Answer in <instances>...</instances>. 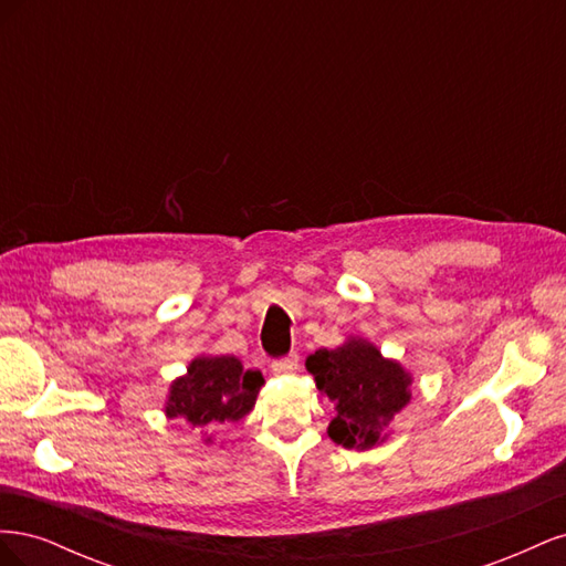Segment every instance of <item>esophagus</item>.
Returning <instances> with one entry per match:
<instances>
[{
	"instance_id": "34e87169",
	"label": "esophagus",
	"mask_w": 566,
	"mask_h": 566,
	"mask_svg": "<svg viewBox=\"0 0 566 566\" xmlns=\"http://www.w3.org/2000/svg\"><path fill=\"white\" fill-rule=\"evenodd\" d=\"M297 366H300V356L293 352L283 358H276V361L271 364V370L276 375H293L297 370Z\"/></svg>"
}]
</instances>
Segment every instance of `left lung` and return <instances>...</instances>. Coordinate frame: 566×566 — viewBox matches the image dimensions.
Masks as SVG:
<instances>
[{
  "label": "left lung",
  "instance_id": "8db88e82",
  "mask_svg": "<svg viewBox=\"0 0 566 566\" xmlns=\"http://www.w3.org/2000/svg\"><path fill=\"white\" fill-rule=\"evenodd\" d=\"M318 391L335 403L328 437L345 449H373L387 439L391 418L410 401V375L361 337L306 358Z\"/></svg>",
  "mask_w": 566,
  "mask_h": 566
}]
</instances>
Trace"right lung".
<instances>
[{
    "label": "right lung",
    "instance_id": "right-lung-1",
    "mask_svg": "<svg viewBox=\"0 0 566 566\" xmlns=\"http://www.w3.org/2000/svg\"><path fill=\"white\" fill-rule=\"evenodd\" d=\"M260 387L262 373L245 370L235 356H198L169 387L165 413L193 427L235 422L250 413Z\"/></svg>",
    "mask_w": 566,
    "mask_h": 566
}]
</instances>
